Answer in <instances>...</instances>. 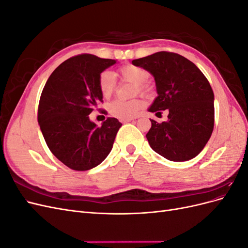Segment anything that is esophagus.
Returning a JSON list of instances; mask_svg holds the SVG:
<instances>
[{
    "label": "esophagus",
    "instance_id": "esophagus-1",
    "mask_svg": "<svg viewBox=\"0 0 248 248\" xmlns=\"http://www.w3.org/2000/svg\"><path fill=\"white\" fill-rule=\"evenodd\" d=\"M132 119H124V120H121L122 123H128V122H131Z\"/></svg>",
    "mask_w": 248,
    "mask_h": 248
}]
</instances>
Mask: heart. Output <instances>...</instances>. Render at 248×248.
Returning a JSON list of instances; mask_svg holds the SVG:
<instances>
[{"instance_id":"obj_1","label":"heart","mask_w":248,"mask_h":248,"mask_svg":"<svg viewBox=\"0 0 248 248\" xmlns=\"http://www.w3.org/2000/svg\"><path fill=\"white\" fill-rule=\"evenodd\" d=\"M120 74L124 79L130 80L138 85L139 90L142 93L150 91V86L146 84L149 78L147 70L134 65L123 66L120 69ZM116 88V77L109 70H104L99 76V89L103 97L108 98L114 93ZM144 108V101L141 99L132 100H114L109 103L108 110L110 114L118 119H132L139 115L140 109Z\"/></svg>"}]
</instances>
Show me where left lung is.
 I'll return each instance as SVG.
<instances>
[{"mask_svg":"<svg viewBox=\"0 0 248 248\" xmlns=\"http://www.w3.org/2000/svg\"><path fill=\"white\" fill-rule=\"evenodd\" d=\"M132 64L154 77L158 96L148 110H169L166 122L150 119L152 126L146 134L150 147L170 161L192 159L214 127V94L208 79L188 59L175 52L158 51Z\"/></svg>","mask_w":248,"mask_h":248,"instance_id":"obj_1","label":"left lung"}]
</instances>
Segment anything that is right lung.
<instances>
[{
  "label": "right lung",
  "instance_id": "obj_1",
  "mask_svg": "<svg viewBox=\"0 0 248 248\" xmlns=\"http://www.w3.org/2000/svg\"><path fill=\"white\" fill-rule=\"evenodd\" d=\"M116 60L82 54L66 60L50 74L39 100L38 123L51 153L74 170L100 164L111 151L122 124L108 118L97 127L89 115L102 102L99 76Z\"/></svg>",
  "mask_w": 248,
  "mask_h": 248
}]
</instances>
